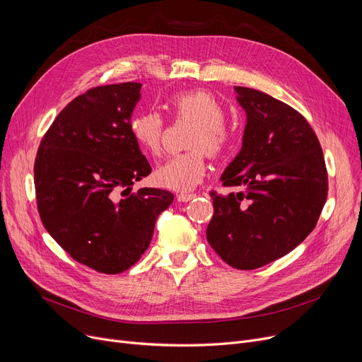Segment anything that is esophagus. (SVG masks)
<instances>
[{"mask_svg": "<svg viewBox=\"0 0 362 362\" xmlns=\"http://www.w3.org/2000/svg\"><path fill=\"white\" fill-rule=\"evenodd\" d=\"M197 195L195 194H187V192H182V194H177V201H180V202H187V201H191V199H194Z\"/></svg>", "mask_w": 362, "mask_h": 362, "instance_id": "obj_1", "label": "esophagus"}]
</instances>
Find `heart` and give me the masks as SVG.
<instances>
[{"label": "heart", "instance_id": "1", "mask_svg": "<svg viewBox=\"0 0 362 362\" xmlns=\"http://www.w3.org/2000/svg\"><path fill=\"white\" fill-rule=\"evenodd\" d=\"M176 119L195 122L182 154L170 157L157 167L156 182L173 191H189L205 176L208 154L217 158L230 149L233 132L224 122V107L216 95L205 89L182 90L167 101ZM164 120L156 111L135 114L129 129L135 142L151 156H158L163 146Z\"/></svg>", "mask_w": 362, "mask_h": 362}]
</instances>
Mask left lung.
Instances as JSON below:
<instances>
[{
    "instance_id": "8db88e82",
    "label": "left lung",
    "mask_w": 362,
    "mask_h": 362,
    "mask_svg": "<svg viewBox=\"0 0 362 362\" xmlns=\"http://www.w3.org/2000/svg\"><path fill=\"white\" fill-rule=\"evenodd\" d=\"M235 90L246 126L242 149L221 182L242 191L227 197L211 191L206 240L232 267L254 270L289 254L314 230L329 177L318 138L300 112L265 92Z\"/></svg>"
}]
</instances>
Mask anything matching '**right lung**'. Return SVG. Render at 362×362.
Instances as JSON below:
<instances>
[{"label":"right lung","instance_id":"obj_1","mask_svg":"<svg viewBox=\"0 0 362 362\" xmlns=\"http://www.w3.org/2000/svg\"><path fill=\"white\" fill-rule=\"evenodd\" d=\"M141 86L105 85L76 97L47 130L33 165L45 229L73 259L105 274L141 258L175 198L156 187L132 192L151 173L129 129Z\"/></svg>","mask_w":362,"mask_h":362}]
</instances>
